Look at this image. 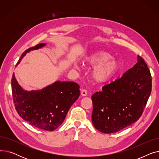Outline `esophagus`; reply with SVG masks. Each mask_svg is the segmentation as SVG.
Wrapping results in <instances>:
<instances>
[{
	"label": "esophagus",
	"instance_id": "obj_1",
	"mask_svg": "<svg viewBox=\"0 0 159 159\" xmlns=\"http://www.w3.org/2000/svg\"><path fill=\"white\" fill-rule=\"evenodd\" d=\"M81 95L83 97H85L87 95V91L86 89H82L81 91Z\"/></svg>",
	"mask_w": 159,
	"mask_h": 159
}]
</instances>
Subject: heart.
<instances>
[{"mask_svg":"<svg viewBox=\"0 0 159 159\" xmlns=\"http://www.w3.org/2000/svg\"><path fill=\"white\" fill-rule=\"evenodd\" d=\"M111 55L106 52H96L86 56L84 62L94 66L91 71V77L98 83L109 80L119 68V62L111 58Z\"/></svg>","mask_w":159,"mask_h":159,"instance_id":"b5f03b06","label":"heart"}]
</instances>
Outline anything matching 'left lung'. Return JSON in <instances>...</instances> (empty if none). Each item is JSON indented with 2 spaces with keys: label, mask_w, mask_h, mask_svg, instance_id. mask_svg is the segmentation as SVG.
Segmentation results:
<instances>
[{
  "label": "left lung",
  "mask_w": 159,
  "mask_h": 159,
  "mask_svg": "<svg viewBox=\"0 0 159 159\" xmlns=\"http://www.w3.org/2000/svg\"><path fill=\"white\" fill-rule=\"evenodd\" d=\"M122 77L91 96L92 123L104 133L117 132L137 122L152 91V76L143 58Z\"/></svg>",
  "instance_id": "left-lung-1"
}]
</instances>
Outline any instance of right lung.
I'll return each instance as SVG.
<instances>
[{
  "instance_id": "obj_1",
  "label": "right lung",
  "mask_w": 159,
  "mask_h": 159,
  "mask_svg": "<svg viewBox=\"0 0 159 159\" xmlns=\"http://www.w3.org/2000/svg\"><path fill=\"white\" fill-rule=\"evenodd\" d=\"M46 45V43L39 44L26 50L16 67L28 53ZM79 88L76 82L57 80L40 89L28 91L19 85L14 73L11 79L16 111L33 126L46 131H53L62 124L70 108L80 96Z\"/></svg>"
}]
</instances>
